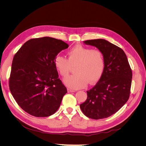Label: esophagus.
Listing matches in <instances>:
<instances>
[{"mask_svg": "<svg viewBox=\"0 0 146 146\" xmlns=\"http://www.w3.org/2000/svg\"><path fill=\"white\" fill-rule=\"evenodd\" d=\"M67 90H68V92H75V90H72V89H70V88H68Z\"/></svg>", "mask_w": 146, "mask_h": 146, "instance_id": "obj_1", "label": "esophagus"}]
</instances>
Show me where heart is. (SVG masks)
<instances>
[{
    "instance_id": "heart-1",
    "label": "heart",
    "mask_w": 146,
    "mask_h": 146,
    "mask_svg": "<svg viewBox=\"0 0 146 146\" xmlns=\"http://www.w3.org/2000/svg\"><path fill=\"white\" fill-rule=\"evenodd\" d=\"M68 60L61 55L55 59V66L61 76H67L70 66L77 64L76 74L64 78L66 86L72 89L85 87L88 83L98 82L104 73L105 61L102 53L99 50L92 49L81 44H77L68 52Z\"/></svg>"
}]
</instances>
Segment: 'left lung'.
I'll return each mask as SVG.
<instances>
[{"mask_svg":"<svg viewBox=\"0 0 146 146\" xmlns=\"http://www.w3.org/2000/svg\"><path fill=\"white\" fill-rule=\"evenodd\" d=\"M102 53L104 73L96 85L86 91L87 99L80 105L85 115L94 119L107 118L120 110L129 98L132 72L123 50L104 39L83 41Z\"/></svg>","mask_w":146,"mask_h":146,"instance_id":"obj_1","label":"left lung"}]
</instances>
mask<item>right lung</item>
<instances>
[{
    "mask_svg": "<svg viewBox=\"0 0 146 146\" xmlns=\"http://www.w3.org/2000/svg\"><path fill=\"white\" fill-rule=\"evenodd\" d=\"M68 47L67 43L50 37L31 39L15 55L10 90L25 112L47 117L59 108L67 89L58 78L55 59Z\"/></svg>",
    "mask_w": 146,
    "mask_h": 146,
    "instance_id": "right-lung-1",
    "label": "right lung"
}]
</instances>
